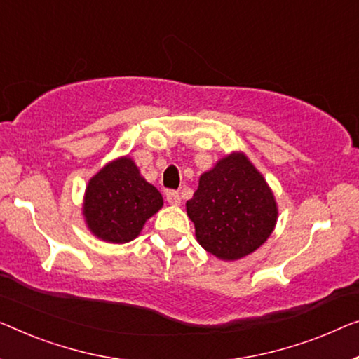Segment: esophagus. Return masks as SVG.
Returning a JSON list of instances; mask_svg holds the SVG:
<instances>
[{
	"mask_svg": "<svg viewBox=\"0 0 359 359\" xmlns=\"http://www.w3.org/2000/svg\"><path fill=\"white\" fill-rule=\"evenodd\" d=\"M165 200H168L169 205H172V206H179L182 201L177 190H169L168 194H165Z\"/></svg>",
	"mask_w": 359,
	"mask_h": 359,
	"instance_id": "34e87169",
	"label": "esophagus"
}]
</instances>
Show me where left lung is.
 Returning a JSON list of instances; mask_svg holds the SVG:
<instances>
[{"instance_id": "1", "label": "left lung", "mask_w": 359, "mask_h": 359, "mask_svg": "<svg viewBox=\"0 0 359 359\" xmlns=\"http://www.w3.org/2000/svg\"><path fill=\"white\" fill-rule=\"evenodd\" d=\"M187 214L203 248L219 259L235 261L269 238L279 211L259 170L243 153H232L201 174Z\"/></svg>"}]
</instances>
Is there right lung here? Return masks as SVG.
Returning a JSON list of instances; mask_svg holds the SVG:
<instances>
[{
  "label": "right lung",
  "mask_w": 359,
  "mask_h": 359,
  "mask_svg": "<svg viewBox=\"0 0 359 359\" xmlns=\"http://www.w3.org/2000/svg\"><path fill=\"white\" fill-rule=\"evenodd\" d=\"M161 208V194L142 177L127 156L106 164L85 190V222L90 232L104 242H130Z\"/></svg>",
  "instance_id": "1"
}]
</instances>
